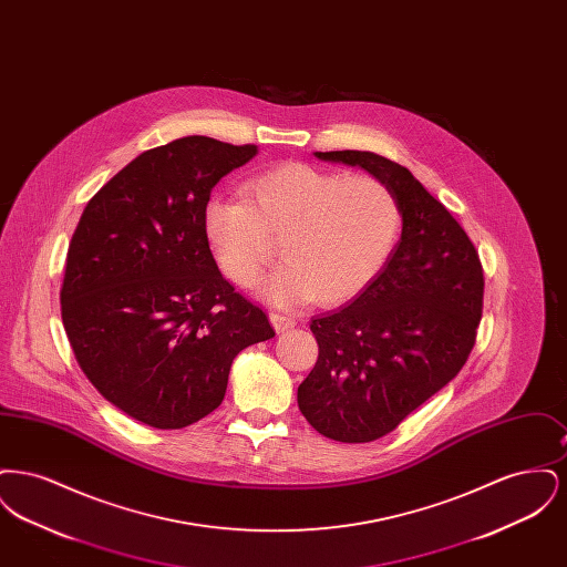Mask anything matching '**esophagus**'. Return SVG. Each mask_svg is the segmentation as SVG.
<instances>
[{
    "label": "esophagus",
    "mask_w": 567,
    "mask_h": 567,
    "mask_svg": "<svg viewBox=\"0 0 567 567\" xmlns=\"http://www.w3.org/2000/svg\"><path fill=\"white\" fill-rule=\"evenodd\" d=\"M270 323L274 324V329H276L278 333H282V331H287V329H293V327H296V319H293V317H289V315H285V312L270 310Z\"/></svg>",
    "instance_id": "1"
}]
</instances>
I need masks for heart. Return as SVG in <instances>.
Masks as SVG:
<instances>
[{
	"mask_svg": "<svg viewBox=\"0 0 567 567\" xmlns=\"http://www.w3.org/2000/svg\"><path fill=\"white\" fill-rule=\"evenodd\" d=\"M246 199H208L204 231L223 274L250 289L276 257L287 264L264 287L274 301L310 297L333 306L359 296L384 268L402 227L400 202L372 174L312 163L274 165L244 185Z\"/></svg>",
	"mask_w": 567,
	"mask_h": 567,
	"instance_id": "1",
	"label": "heart"
}]
</instances>
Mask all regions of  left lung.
<instances>
[{
	"label": "left lung",
	"mask_w": 567,
	"mask_h": 567,
	"mask_svg": "<svg viewBox=\"0 0 567 567\" xmlns=\"http://www.w3.org/2000/svg\"><path fill=\"white\" fill-rule=\"evenodd\" d=\"M384 181L402 238L352 303L315 317L319 359L297 389L306 421L338 442L393 432L457 377L476 344L485 276L457 218L404 165L368 151L315 153Z\"/></svg>",
	"instance_id": "1"
}]
</instances>
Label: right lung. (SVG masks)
<instances>
[{
  "label": "right lung",
  "mask_w": 567,
  "mask_h": 567,
  "mask_svg": "<svg viewBox=\"0 0 567 567\" xmlns=\"http://www.w3.org/2000/svg\"><path fill=\"white\" fill-rule=\"evenodd\" d=\"M257 155L187 135L97 190L76 225L61 319L91 384L125 414L181 430L220 405L231 363L274 338L266 312L218 271L204 231L210 190Z\"/></svg>",
  "instance_id": "obj_1"
}]
</instances>
